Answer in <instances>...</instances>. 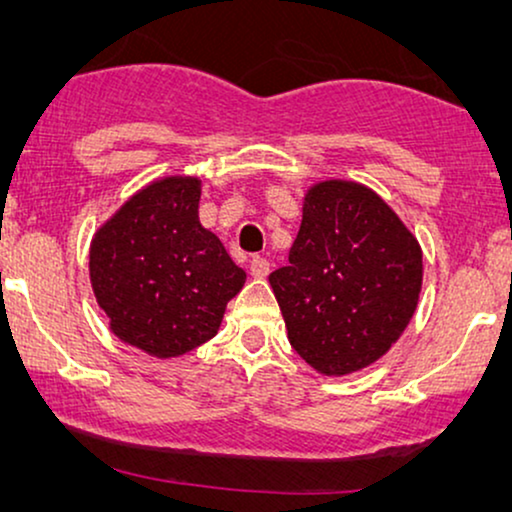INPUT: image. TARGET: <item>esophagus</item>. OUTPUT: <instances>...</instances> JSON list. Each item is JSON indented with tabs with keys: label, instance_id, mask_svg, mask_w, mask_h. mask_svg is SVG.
Masks as SVG:
<instances>
[{
	"label": "esophagus",
	"instance_id": "esophagus-1",
	"mask_svg": "<svg viewBox=\"0 0 512 512\" xmlns=\"http://www.w3.org/2000/svg\"><path fill=\"white\" fill-rule=\"evenodd\" d=\"M249 272H251V277L263 279V277L270 272V265H268V261H265V258L254 256V258H251V261H249Z\"/></svg>",
	"mask_w": 512,
	"mask_h": 512
}]
</instances>
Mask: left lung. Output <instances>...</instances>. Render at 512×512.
I'll list each match as a JSON object with an SVG mask.
<instances>
[{
  "instance_id": "obj_1",
  "label": "left lung",
  "mask_w": 512,
  "mask_h": 512,
  "mask_svg": "<svg viewBox=\"0 0 512 512\" xmlns=\"http://www.w3.org/2000/svg\"><path fill=\"white\" fill-rule=\"evenodd\" d=\"M291 347L324 375H347L389 352L422 289V249L391 207L354 181L305 195L289 265L270 275Z\"/></svg>"
}]
</instances>
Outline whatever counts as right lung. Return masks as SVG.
<instances>
[{"label": "right lung", "instance_id": "obj_1", "mask_svg": "<svg viewBox=\"0 0 512 512\" xmlns=\"http://www.w3.org/2000/svg\"><path fill=\"white\" fill-rule=\"evenodd\" d=\"M198 202L200 179L153 181L90 244V284L111 331L158 359L214 338L247 279L219 237L200 226Z\"/></svg>", "mask_w": 512, "mask_h": 512}]
</instances>
